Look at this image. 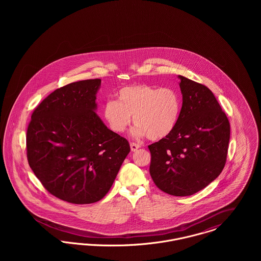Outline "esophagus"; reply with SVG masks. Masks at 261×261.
Masks as SVG:
<instances>
[{"mask_svg": "<svg viewBox=\"0 0 261 261\" xmlns=\"http://www.w3.org/2000/svg\"><path fill=\"white\" fill-rule=\"evenodd\" d=\"M130 148H131V150H132V151H135V150H137L139 148H141V145H140V144H137V143H134V142H132V143H130Z\"/></svg>", "mask_w": 261, "mask_h": 261, "instance_id": "34e87169", "label": "esophagus"}]
</instances>
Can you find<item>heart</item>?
<instances>
[{"label":"heart","instance_id":"1","mask_svg":"<svg viewBox=\"0 0 261 261\" xmlns=\"http://www.w3.org/2000/svg\"><path fill=\"white\" fill-rule=\"evenodd\" d=\"M116 100H107L102 113L113 132L123 133L132 121L136 136L159 141L169 136L179 121L182 102L173 88H158L146 84L121 88Z\"/></svg>","mask_w":261,"mask_h":261}]
</instances>
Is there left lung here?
Segmentation results:
<instances>
[{"label": "left lung", "instance_id": "8db88e82", "mask_svg": "<svg viewBox=\"0 0 261 261\" xmlns=\"http://www.w3.org/2000/svg\"><path fill=\"white\" fill-rule=\"evenodd\" d=\"M183 103L178 124L151 145L149 174L162 192L186 197L211 184L223 170L230 123L206 86L179 75Z\"/></svg>", "mask_w": 261, "mask_h": 261}]
</instances>
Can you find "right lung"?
Returning a JSON list of instances; mask_svg holds the SVG:
<instances>
[{
    "label": "right lung",
    "mask_w": 261,
    "mask_h": 261,
    "mask_svg": "<svg viewBox=\"0 0 261 261\" xmlns=\"http://www.w3.org/2000/svg\"><path fill=\"white\" fill-rule=\"evenodd\" d=\"M99 86L100 79H89L57 89L27 128L29 166L50 194L70 203L102 199L130 151L128 141L95 112Z\"/></svg>",
    "instance_id": "add662e5"
}]
</instances>
